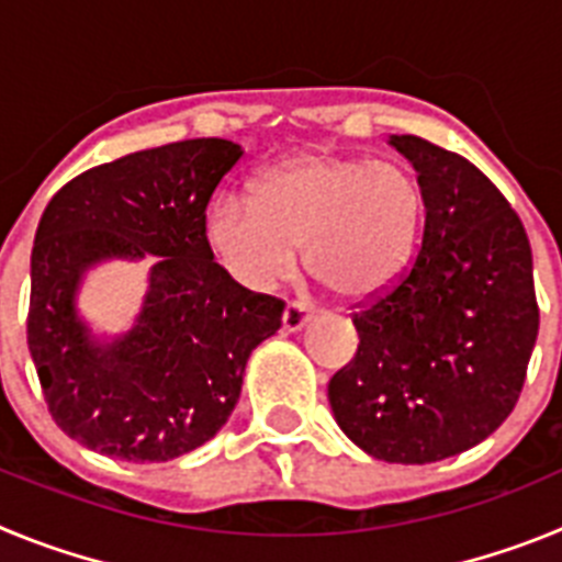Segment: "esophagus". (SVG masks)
I'll list each match as a JSON object with an SVG mask.
<instances>
[{
    "label": "esophagus",
    "instance_id": "1",
    "mask_svg": "<svg viewBox=\"0 0 562 562\" xmlns=\"http://www.w3.org/2000/svg\"><path fill=\"white\" fill-rule=\"evenodd\" d=\"M310 324V312H306L304 304H286L284 315H281V326L284 331H301Z\"/></svg>",
    "mask_w": 562,
    "mask_h": 562
}]
</instances>
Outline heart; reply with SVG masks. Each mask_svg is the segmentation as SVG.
<instances>
[{"mask_svg": "<svg viewBox=\"0 0 562 562\" xmlns=\"http://www.w3.org/2000/svg\"><path fill=\"white\" fill-rule=\"evenodd\" d=\"M425 220L422 186L405 166L371 157L301 154L261 173L252 200L225 193L207 211V245L250 290L295 272L360 304L394 284Z\"/></svg>", "mask_w": 562, "mask_h": 562, "instance_id": "heart-1", "label": "heart"}]
</instances>
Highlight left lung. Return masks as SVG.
Masks as SVG:
<instances>
[{"label":"left lung","instance_id":"obj_1","mask_svg":"<svg viewBox=\"0 0 562 562\" xmlns=\"http://www.w3.org/2000/svg\"><path fill=\"white\" fill-rule=\"evenodd\" d=\"M425 233L408 272L355 315L360 346L329 380L337 425L391 464L475 448L513 414L538 340L532 247L504 193L464 157L414 134Z\"/></svg>","mask_w":562,"mask_h":562}]
</instances>
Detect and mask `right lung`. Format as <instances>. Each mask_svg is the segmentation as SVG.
Here are the masks:
<instances>
[{"mask_svg": "<svg viewBox=\"0 0 562 562\" xmlns=\"http://www.w3.org/2000/svg\"><path fill=\"white\" fill-rule=\"evenodd\" d=\"M220 137L168 143L89 168L49 200L30 256L27 346L58 428L89 450L148 464L220 434L252 349L284 301L213 261L205 207L241 157ZM155 256L133 329L98 338L77 312L92 266Z\"/></svg>", "mask_w": 562, "mask_h": 562, "instance_id": "add662e5", "label": "right lung"}]
</instances>
